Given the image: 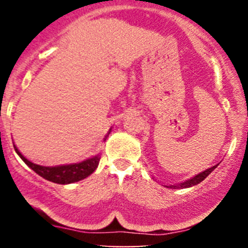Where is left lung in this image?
I'll list each match as a JSON object with an SVG mask.
<instances>
[{
    "label": "left lung",
    "mask_w": 248,
    "mask_h": 248,
    "mask_svg": "<svg viewBox=\"0 0 248 248\" xmlns=\"http://www.w3.org/2000/svg\"><path fill=\"white\" fill-rule=\"evenodd\" d=\"M216 168H217V166L210 168V169L205 170V171L198 173L197 176H195V177H192L191 179H189V181L184 182V183H181V184H179V186H170V187H172V189H178V187H190V186H197V184L201 183L202 181H204V179H205L207 176H209L210 173H211L213 170L216 169Z\"/></svg>",
    "instance_id": "obj_1"
}]
</instances>
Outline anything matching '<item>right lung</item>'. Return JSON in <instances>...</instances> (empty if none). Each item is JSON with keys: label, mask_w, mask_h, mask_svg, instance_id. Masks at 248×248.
Masks as SVG:
<instances>
[{"label": "right lung", "mask_w": 248, "mask_h": 248, "mask_svg": "<svg viewBox=\"0 0 248 248\" xmlns=\"http://www.w3.org/2000/svg\"><path fill=\"white\" fill-rule=\"evenodd\" d=\"M15 148L16 153L18 154L19 157L25 162L27 166H29L31 169L33 170L36 173H38L39 176H42L43 178L47 179V181L53 182V183L58 184H70L75 183V182L81 181V179L86 178L87 176H90L94 170L98 168L99 161H100V156H94V157L86 160L81 163H76V164H67V166H58V167H42L38 164L32 163L29 160L24 157L21 153L18 152V149Z\"/></svg>", "instance_id": "add662e5"}]
</instances>
